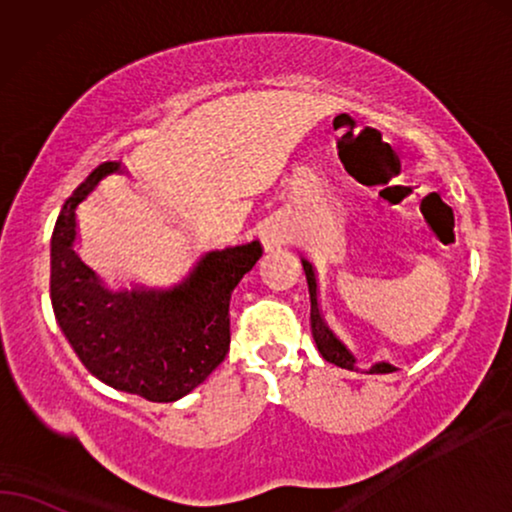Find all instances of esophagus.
Listing matches in <instances>:
<instances>
[{"label":"esophagus","mask_w":512,"mask_h":512,"mask_svg":"<svg viewBox=\"0 0 512 512\" xmlns=\"http://www.w3.org/2000/svg\"><path fill=\"white\" fill-rule=\"evenodd\" d=\"M262 243L269 252L278 250L285 243V231L278 227V224H269V227H264L262 231Z\"/></svg>","instance_id":"34e87169"}]
</instances>
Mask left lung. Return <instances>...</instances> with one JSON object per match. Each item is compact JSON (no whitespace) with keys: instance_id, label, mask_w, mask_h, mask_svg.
Wrapping results in <instances>:
<instances>
[{"instance_id":"8db88e82","label":"left lung","mask_w":512,"mask_h":512,"mask_svg":"<svg viewBox=\"0 0 512 512\" xmlns=\"http://www.w3.org/2000/svg\"><path fill=\"white\" fill-rule=\"evenodd\" d=\"M302 267L306 274V283H309V297H311V335H313V342L318 346L320 356H323L327 363H335L337 367H344V370L358 372L356 356H353V353L346 349L342 339L327 327L323 311H320L316 269H313V264L309 260H304V257H302ZM388 372H395V367L391 363H386V360H379V363H374L370 370H367V374H388Z\"/></svg>"}]
</instances>
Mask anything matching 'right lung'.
Returning <instances> with one entry per match:
<instances>
[{"mask_svg": "<svg viewBox=\"0 0 512 512\" xmlns=\"http://www.w3.org/2000/svg\"><path fill=\"white\" fill-rule=\"evenodd\" d=\"M124 173L117 161L102 163L60 210L51 236V304L93 377L152 403H175L227 356L231 292L262 257V245L210 250L170 288H107L77 252V208L107 175Z\"/></svg>", "mask_w": 512, "mask_h": 512, "instance_id": "obj_1", "label": "right lung"}]
</instances>
